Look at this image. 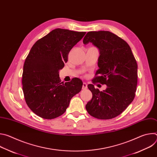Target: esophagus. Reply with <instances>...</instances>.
Returning <instances> with one entry per match:
<instances>
[{"mask_svg": "<svg viewBox=\"0 0 157 157\" xmlns=\"http://www.w3.org/2000/svg\"><path fill=\"white\" fill-rule=\"evenodd\" d=\"M87 87V84L86 82L82 83V89H86Z\"/></svg>", "mask_w": 157, "mask_h": 157, "instance_id": "1", "label": "esophagus"}]
</instances>
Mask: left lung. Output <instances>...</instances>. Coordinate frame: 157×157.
I'll use <instances>...</instances> for the list:
<instances>
[{
	"label": "left lung",
	"instance_id": "obj_1",
	"mask_svg": "<svg viewBox=\"0 0 157 157\" xmlns=\"http://www.w3.org/2000/svg\"><path fill=\"white\" fill-rule=\"evenodd\" d=\"M92 43L99 50V70L93 83L105 84L103 91L89 84L93 98L86 105L87 113L99 119L121 114L133 101L137 85V64L128 43L109 31L89 32L83 43Z\"/></svg>",
	"mask_w": 157,
	"mask_h": 157
}]
</instances>
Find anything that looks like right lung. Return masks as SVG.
<instances>
[{"label":"right lung","instance_id":"right-lung-1","mask_svg":"<svg viewBox=\"0 0 157 157\" xmlns=\"http://www.w3.org/2000/svg\"><path fill=\"white\" fill-rule=\"evenodd\" d=\"M85 34L56 29L32 47L24 65L22 88L27 105L39 117L52 119L61 116L71 98L81 91V79L75 78L64 84L59 71L68 61L70 50Z\"/></svg>","mask_w":157,"mask_h":157}]
</instances>
